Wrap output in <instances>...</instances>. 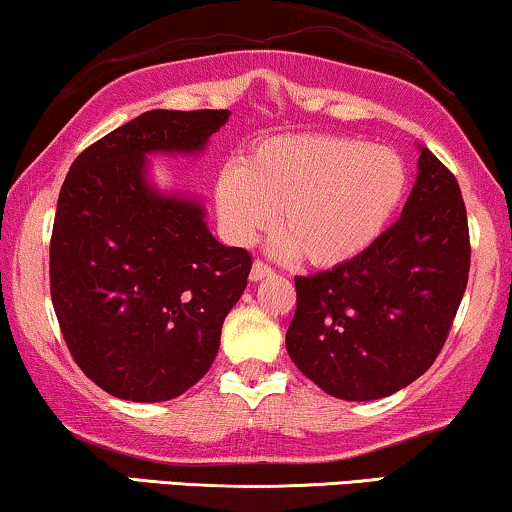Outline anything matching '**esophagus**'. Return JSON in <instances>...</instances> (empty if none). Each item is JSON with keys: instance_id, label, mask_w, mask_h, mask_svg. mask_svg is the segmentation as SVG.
<instances>
[{"instance_id": "1", "label": "esophagus", "mask_w": 512, "mask_h": 512, "mask_svg": "<svg viewBox=\"0 0 512 512\" xmlns=\"http://www.w3.org/2000/svg\"><path fill=\"white\" fill-rule=\"evenodd\" d=\"M268 275H272L270 265L263 263V261H254V265H251V272H249L251 282H258V279H263V277H268Z\"/></svg>"}]
</instances>
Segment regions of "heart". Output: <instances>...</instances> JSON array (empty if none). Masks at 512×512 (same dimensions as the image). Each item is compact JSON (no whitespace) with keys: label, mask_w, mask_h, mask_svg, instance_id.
<instances>
[{"label":"heart","mask_w":512,"mask_h":512,"mask_svg":"<svg viewBox=\"0 0 512 512\" xmlns=\"http://www.w3.org/2000/svg\"><path fill=\"white\" fill-rule=\"evenodd\" d=\"M408 191V167L387 146L349 135L265 139L216 177L221 226L249 244L277 214L282 249L331 268L366 251Z\"/></svg>","instance_id":"obj_1"}]
</instances>
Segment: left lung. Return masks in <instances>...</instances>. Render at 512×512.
Masks as SVG:
<instances>
[{
    "mask_svg": "<svg viewBox=\"0 0 512 512\" xmlns=\"http://www.w3.org/2000/svg\"><path fill=\"white\" fill-rule=\"evenodd\" d=\"M471 237L459 181L422 149L403 216L352 261L296 277L286 352L342 401H373L422 377L464 298Z\"/></svg>",
    "mask_w": 512,
    "mask_h": 512,
    "instance_id": "8db88e82",
    "label": "left lung"
}]
</instances>
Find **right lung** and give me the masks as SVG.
Wrapping results in <instances>:
<instances>
[{"label": "right lung", "instance_id": "1", "mask_svg": "<svg viewBox=\"0 0 512 512\" xmlns=\"http://www.w3.org/2000/svg\"><path fill=\"white\" fill-rule=\"evenodd\" d=\"M228 109H153L81 151L60 188L51 298L88 380L135 403L170 401L207 373L247 289L251 254L223 247L198 202L153 193L144 156L200 151Z\"/></svg>", "mask_w": 512, "mask_h": 512}]
</instances>
